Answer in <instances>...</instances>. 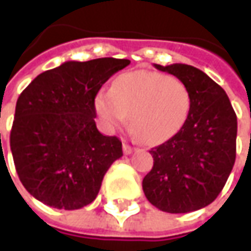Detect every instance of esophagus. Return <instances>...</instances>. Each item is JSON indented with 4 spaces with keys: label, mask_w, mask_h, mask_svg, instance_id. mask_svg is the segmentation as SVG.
Segmentation results:
<instances>
[{
    "label": "esophagus",
    "mask_w": 251,
    "mask_h": 251,
    "mask_svg": "<svg viewBox=\"0 0 251 251\" xmlns=\"http://www.w3.org/2000/svg\"><path fill=\"white\" fill-rule=\"evenodd\" d=\"M133 152V147L132 146H129L127 143H124V154L129 155Z\"/></svg>",
    "instance_id": "34e87169"
}]
</instances>
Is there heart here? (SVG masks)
Returning a JSON list of instances; mask_svg holds the SVG:
<instances>
[{"instance_id":"b5f03b06","label":"heart","mask_w":251,"mask_h":251,"mask_svg":"<svg viewBox=\"0 0 251 251\" xmlns=\"http://www.w3.org/2000/svg\"><path fill=\"white\" fill-rule=\"evenodd\" d=\"M96 111L108 129L132 126L148 144H158L180 132L188 118L192 95L177 78L155 71L125 73L112 82L110 92L96 97Z\"/></svg>"}]
</instances>
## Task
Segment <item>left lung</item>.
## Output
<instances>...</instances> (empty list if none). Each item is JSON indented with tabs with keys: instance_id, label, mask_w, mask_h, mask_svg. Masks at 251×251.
I'll return each instance as SVG.
<instances>
[{
	"instance_id": "left-lung-1",
	"label": "left lung",
	"mask_w": 251,
	"mask_h": 251,
	"mask_svg": "<svg viewBox=\"0 0 251 251\" xmlns=\"http://www.w3.org/2000/svg\"><path fill=\"white\" fill-rule=\"evenodd\" d=\"M154 66L188 86L192 105L180 132L151 148L154 166L143 178V191L162 211L199 210L219 197L231 175L236 158V114L226 90L199 68L181 63Z\"/></svg>"
}]
</instances>
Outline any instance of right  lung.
Segmentation results:
<instances>
[{"instance_id": "obj_1", "label": "right lung", "mask_w": 251, "mask_h": 251, "mask_svg": "<svg viewBox=\"0 0 251 251\" xmlns=\"http://www.w3.org/2000/svg\"><path fill=\"white\" fill-rule=\"evenodd\" d=\"M129 64L114 57L66 61L20 93L11 151L20 181L35 199L64 210L96 199L105 172L124 154L118 137L97 130L95 97Z\"/></svg>"}]
</instances>
